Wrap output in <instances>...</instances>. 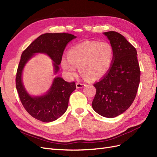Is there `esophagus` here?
Returning a JSON list of instances; mask_svg holds the SVG:
<instances>
[{
    "instance_id": "obj_1",
    "label": "esophagus",
    "mask_w": 157,
    "mask_h": 157,
    "mask_svg": "<svg viewBox=\"0 0 157 157\" xmlns=\"http://www.w3.org/2000/svg\"><path fill=\"white\" fill-rule=\"evenodd\" d=\"M86 85L84 83H76V87L78 88V89H79V88H82L84 86H85Z\"/></svg>"
}]
</instances>
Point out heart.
<instances>
[{
    "mask_svg": "<svg viewBox=\"0 0 157 157\" xmlns=\"http://www.w3.org/2000/svg\"><path fill=\"white\" fill-rule=\"evenodd\" d=\"M113 59V50L109 43L85 41L71 48L61 65L69 77L76 74L77 67L86 79L96 80L107 73Z\"/></svg>",
    "mask_w": 157,
    "mask_h": 157,
    "instance_id": "heart-1",
    "label": "heart"
}]
</instances>
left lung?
<instances>
[{
    "label": "left lung",
    "instance_id": "1",
    "mask_svg": "<svg viewBox=\"0 0 157 157\" xmlns=\"http://www.w3.org/2000/svg\"><path fill=\"white\" fill-rule=\"evenodd\" d=\"M113 50V59L107 73L94 84L96 94L94 110L103 117L113 118L133 102L140 82V71L135 48L115 31L103 33Z\"/></svg>",
    "mask_w": 157,
    "mask_h": 157
}]
</instances>
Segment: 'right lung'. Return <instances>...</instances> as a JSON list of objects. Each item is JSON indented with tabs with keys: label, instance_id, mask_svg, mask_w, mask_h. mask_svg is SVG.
<instances>
[{
	"label": "right lung",
	"instance_id": "add662e5",
	"mask_svg": "<svg viewBox=\"0 0 157 157\" xmlns=\"http://www.w3.org/2000/svg\"><path fill=\"white\" fill-rule=\"evenodd\" d=\"M67 33H46L40 35L22 52L16 77V87L22 105L32 117L42 122H52L58 119L67 109L71 94L75 90L74 82H66L56 77L46 94L33 97L24 87L22 74L27 62L35 54H47L53 60L55 74L59 71L62 55L67 44L75 38Z\"/></svg>",
	"mask_w": 157,
	"mask_h": 157
}]
</instances>
